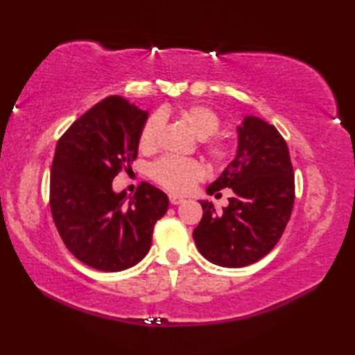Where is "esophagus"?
Wrapping results in <instances>:
<instances>
[{"instance_id":"esophagus-1","label":"esophagus","mask_w":355,"mask_h":355,"mask_svg":"<svg viewBox=\"0 0 355 355\" xmlns=\"http://www.w3.org/2000/svg\"><path fill=\"white\" fill-rule=\"evenodd\" d=\"M169 201H171V205L177 206V205H182V202H184L186 200L182 198V197H178V195H175V193H171L169 195Z\"/></svg>"}]
</instances>
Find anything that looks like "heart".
I'll use <instances>...</instances> for the list:
<instances>
[{
    "mask_svg": "<svg viewBox=\"0 0 355 355\" xmlns=\"http://www.w3.org/2000/svg\"><path fill=\"white\" fill-rule=\"evenodd\" d=\"M180 117L189 126L195 137L202 140V146L214 160L220 162L227 157L229 149L221 141L207 140L220 130V119L215 112L202 107V105H191L180 110ZM163 128L162 114H154L148 119L140 134V149L143 153H153L158 146V139ZM205 166L193 158H180L173 155H166L155 162L150 168V177L158 184L172 192H187L195 183L205 178Z\"/></svg>",
    "mask_w": 355,
    "mask_h": 355,
    "instance_id": "heart-1",
    "label": "heart"
}]
</instances>
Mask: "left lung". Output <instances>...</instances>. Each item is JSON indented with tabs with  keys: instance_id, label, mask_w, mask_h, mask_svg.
<instances>
[{
	"instance_id": "obj_1",
	"label": "left lung",
	"mask_w": 355,
	"mask_h": 355,
	"mask_svg": "<svg viewBox=\"0 0 355 355\" xmlns=\"http://www.w3.org/2000/svg\"><path fill=\"white\" fill-rule=\"evenodd\" d=\"M236 134L235 158L206 189L212 195L229 187L233 197L221 214L212 201L200 200L202 218L193 230L198 252L227 268L250 266L270 253L294 205V173L282 135L256 116H244Z\"/></svg>"
}]
</instances>
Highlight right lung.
Returning a JSON list of instances; mask_svg holds the SVG:
<instances>
[{
	"mask_svg": "<svg viewBox=\"0 0 355 355\" xmlns=\"http://www.w3.org/2000/svg\"><path fill=\"white\" fill-rule=\"evenodd\" d=\"M146 110L110 96L80 116L59 139L50 177L53 221L67 248L101 271L134 267L148 254L155 223L169 198L149 183L134 197L112 180L139 154Z\"/></svg>",
	"mask_w": 355,
	"mask_h": 355,
	"instance_id": "add662e5",
	"label": "right lung"
}]
</instances>
